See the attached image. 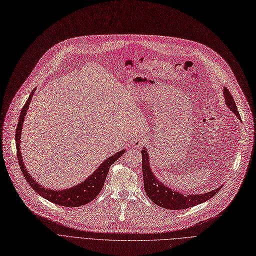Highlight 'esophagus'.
I'll return each mask as SVG.
<instances>
[{"mask_svg":"<svg viewBox=\"0 0 256 256\" xmlns=\"http://www.w3.org/2000/svg\"><path fill=\"white\" fill-rule=\"evenodd\" d=\"M144 138H134V140H131V144H132L133 146H134V147L140 148V146L144 144Z\"/></svg>","mask_w":256,"mask_h":256,"instance_id":"esophagus-1","label":"esophagus"}]
</instances>
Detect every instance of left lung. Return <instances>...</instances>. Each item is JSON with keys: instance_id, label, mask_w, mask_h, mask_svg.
<instances>
[{"instance_id": "1", "label": "left lung", "mask_w": 256, "mask_h": 256, "mask_svg": "<svg viewBox=\"0 0 256 256\" xmlns=\"http://www.w3.org/2000/svg\"><path fill=\"white\" fill-rule=\"evenodd\" d=\"M224 96L226 100V105L230 108L231 112H234L238 118H240V114L238 112V108L236 102L234 100V96H231L230 92L224 88ZM142 177H144V192L150 200L155 203L156 205L160 206V208L179 210H186L190 208H194V205H198L208 201L212 197L221 190V188H216L214 190H210L205 194H180L176 190H172L164 184H160L158 179L153 174V171L150 168L149 164V156L148 152L146 149L142 150Z\"/></svg>"}]
</instances>
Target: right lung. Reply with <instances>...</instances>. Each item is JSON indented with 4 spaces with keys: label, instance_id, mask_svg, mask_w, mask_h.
Segmentation results:
<instances>
[{
    "label": "right lung",
    "instance_id": "right-lung-1",
    "mask_svg": "<svg viewBox=\"0 0 256 256\" xmlns=\"http://www.w3.org/2000/svg\"><path fill=\"white\" fill-rule=\"evenodd\" d=\"M34 94V90L30 94L29 98L27 102L24 105L20 118H18V123L16 126V154H18V160L20 168L22 170V173L25 177V179L28 181V184L30 186L40 194L42 197L46 198V200L51 201L52 203H55L57 205H62V206H66V208H79L81 205L88 204L90 201H92L96 196H98L99 192H101L102 188L104 186L105 184V179L108 174L109 168L112 166V164L118 160V158L125 153V150H122L114 155L108 157L107 160L96 170L94 174H92L88 179H85L82 184L70 188L68 190H48L46 188L40 186L38 184H36L35 180L30 176V174L26 171L25 164L22 162V158L20 156V132H22V126L24 124V120H25L26 112L28 110L29 104L31 102L32 96Z\"/></svg>",
    "mask_w": 256,
    "mask_h": 256
}]
</instances>
